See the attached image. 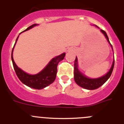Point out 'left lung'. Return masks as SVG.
Masks as SVG:
<instances>
[{
    "label": "left lung",
    "instance_id": "1",
    "mask_svg": "<svg viewBox=\"0 0 124 124\" xmlns=\"http://www.w3.org/2000/svg\"><path fill=\"white\" fill-rule=\"evenodd\" d=\"M100 31L103 33L104 35L105 36V37L107 39L108 41L110 43L109 39H108V37L106 32L102 29H101ZM110 45L111 46L112 48H113L111 44L110 43ZM74 65H75V68H74V79H75V81L76 84L80 87H81L86 89L93 90L100 87L108 79H109V78L111 75L112 72H113V69H114V60L113 61V65H112L111 68L110 69L109 71L105 76H102L101 78H96V79H91V78H87L84 75H83L79 72V71L78 69V59H77V57H76L75 60V64H74Z\"/></svg>",
    "mask_w": 124,
    "mask_h": 124
}]
</instances>
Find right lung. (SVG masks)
Returning <instances> with one entry per match:
<instances>
[{"label": "right lung", "mask_w": 124, "mask_h": 124, "mask_svg": "<svg viewBox=\"0 0 124 124\" xmlns=\"http://www.w3.org/2000/svg\"><path fill=\"white\" fill-rule=\"evenodd\" d=\"M35 25H37L36 24H32L28 28L26 29L25 31H27ZM18 37L16 39L15 45L18 40ZM14 46L12 49V53H11V60H12L13 65L14 69H15L17 76L23 84H25L31 88L35 89H42L45 88V87L48 86L54 82L55 79V77H56L57 65L60 61L63 59L65 55V53H63V54L53 58L47 65L46 67L38 74L29 75L21 70L15 63L13 58V51Z\"/></svg>", "instance_id": "add662e5"}]
</instances>
